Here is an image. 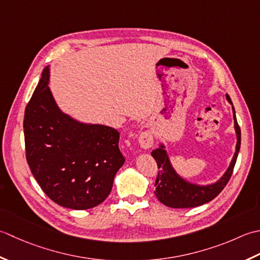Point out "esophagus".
Here are the masks:
<instances>
[{
	"label": "esophagus",
	"mask_w": 260,
	"mask_h": 260,
	"mask_svg": "<svg viewBox=\"0 0 260 260\" xmlns=\"http://www.w3.org/2000/svg\"><path fill=\"white\" fill-rule=\"evenodd\" d=\"M139 145L141 148L144 149H150L153 145V137L150 131H144L141 132V135L139 136Z\"/></svg>",
	"instance_id": "esophagus-1"
}]
</instances>
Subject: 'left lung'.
<instances>
[{
  "label": "left lung",
  "instance_id": "8db88e82",
  "mask_svg": "<svg viewBox=\"0 0 260 260\" xmlns=\"http://www.w3.org/2000/svg\"><path fill=\"white\" fill-rule=\"evenodd\" d=\"M226 100L232 104L229 95H226ZM232 110H234L235 129L237 134L236 152L234 158H232L229 168L226 169L223 176L216 183L212 185H206V186H200V185L186 182L182 177H179L176 172L174 171V168L171 165V161L168 159L167 152L164 149L162 145L159 148H157V149L152 150L151 156L155 158L158 169H159L155 183V194L157 199L162 204L174 209L195 208V206H200L210 202V201L218 197L221 193V190L225 187L228 182L230 181L232 173H234L238 152L240 150L241 144L240 126L237 122L236 111L234 107H232Z\"/></svg>",
  "mask_w": 260,
  "mask_h": 260
}]
</instances>
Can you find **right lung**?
<instances>
[{"mask_svg": "<svg viewBox=\"0 0 260 260\" xmlns=\"http://www.w3.org/2000/svg\"><path fill=\"white\" fill-rule=\"evenodd\" d=\"M48 82L46 67L24 111L26 161L51 201L68 209H92L108 198L125 161L119 149L120 134L63 114Z\"/></svg>", "mask_w": 260, "mask_h": 260, "instance_id": "obj_1", "label": "right lung"}]
</instances>
